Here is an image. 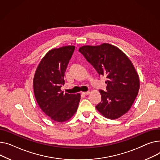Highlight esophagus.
<instances>
[{
  "label": "esophagus",
  "mask_w": 160,
  "mask_h": 160,
  "mask_svg": "<svg viewBox=\"0 0 160 160\" xmlns=\"http://www.w3.org/2000/svg\"><path fill=\"white\" fill-rule=\"evenodd\" d=\"M90 91H88V92H82V94H84V95H88V94H90Z\"/></svg>",
  "instance_id": "obj_1"
}]
</instances>
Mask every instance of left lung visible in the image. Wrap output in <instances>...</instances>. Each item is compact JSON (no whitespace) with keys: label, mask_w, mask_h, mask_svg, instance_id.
<instances>
[{"label":"left lung","mask_w":160,"mask_h":160,"mask_svg":"<svg viewBox=\"0 0 160 160\" xmlns=\"http://www.w3.org/2000/svg\"><path fill=\"white\" fill-rule=\"evenodd\" d=\"M79 51L99 75L106 76L107 92L99 90L101 102L96 108L104 117L116 119L130 110L138 94L139 78L128 56L108 43L85 45Z\"/></svg>","instance_id":"obj_1"}]
</instances>
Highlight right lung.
<instances>
[{"label": "right lung", "mask_w": 160, "mask_h": 160, "mask_svg": "<svg viewBox=\"0 0 160 160\" xmlns=\"http://www.w3.org/2000/svg\"><path fill=\"white\" fill-rule=\"evenodd\" d=\"M74 46H66L48 51L35 70L33 92L44 113L54 121L62 123L70 119L77 111L81 94L64 93V73L74 52Z\"/></svg>", "instance_id": "1"}]
</instances>
